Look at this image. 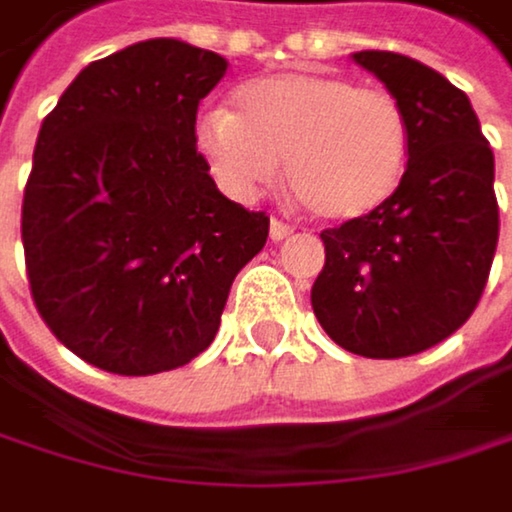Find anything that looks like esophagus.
Masks as SVG:
<instances>
[{"mask_svg": "<svg viewBox=\"0 0 512 512\" xmlns=\"http://www.w3.org/2000/svg\"><path fill=\"white\" fill-rule=\"evenodd\" d=\"M291 233H294V227H291L288 221H282V218H273V221H270V236H273L276 242L285 239V236H291Z\"/></svg>", "mask_w": 512, "mask_h": 512, "instance_id": "34e87169", "label": "esophagus"}]
</instances>
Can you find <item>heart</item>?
<instances>
[{"mask_svg":"<svg viewBox=\"0 0 512 512\" xmlns=\"http://www.w3.org/2000/svg\"><path fill=\"white\" fill-rule=\"evenodd\" d=\"M197 151L218 185L251 200L285 178L300 203L334 224L379 212L410 160V115L388 87L337 72L254 78L233 93V112L197 121Z\"/></svg>","mask_w":512,"mask_h":512,"instance_id":"1","label":"heart"}]
</instances>
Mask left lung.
<instances>
[{"mask_svg":"<svg viewBox=\"0 0 512 512\" xmlns=\"http://www.w3.org/2000/svg\"><path fill=\"white\" fill-rule=\"evenodd\" d=\"M410 115V160L373 215L321 230L312 309L324 334L364 358L419 355L477 309L498 248L495 154L470 99L391 51H358Z\"/></svg>","mask_w":512,"mask_h":512,"instance_id":"left-lung-1","label":"left lung"}]
</instances>
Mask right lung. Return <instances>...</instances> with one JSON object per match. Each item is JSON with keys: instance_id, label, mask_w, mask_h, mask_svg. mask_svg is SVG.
<instances>
[{"instance_id": "add662e5", "label": "right lung", "mask_w": 512, "mask_h": 512, "mask_svg": "<svg viewBox=\"0 0 512 512\" xmlns=\"http://www.w3.org/2000/svg\"><path fill=\"white\" fill-rule=\"evenodd\" d=\"M227 60L151 39L96 60L35 139L20 239L32 303L81 361L151 376L218 334L267 212L227 200L197 151L200 99Z\"/></svg>"}]
</instances>
